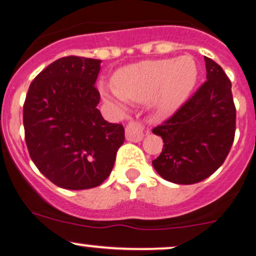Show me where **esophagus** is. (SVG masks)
I'll use <instances>...</instances> for the list:
<instances>
[{
	"mask_svg": "<svg viewBox=\"0 0 256 256\" xmlns=\"http://www.w3.org/2000/svg\"><path fill=\"white\" fill-rule=\"evenodd\" d=\"M144 135V126L138 121H129L128 124L126 126V138L128 141H138L142 140Z\"/></svg>",
	"mask_w": 256,
	"mask_h": 256,
	"instance_id": "esophagus-1",
	"label": "esophagus"
}]
</instances>
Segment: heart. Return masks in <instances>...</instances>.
Masks as SVG:
<instances>
[{
    "label": "heart",
    "mask_w": 256,
    "mask_h": 256,
    "mask_svg": "<svg viewBox=\"0 0 256 256\" xmlns=\"http://www.w3.org/2000/svg\"><path fill=\"white\" fill-rule=\"evenodd\" d=\"M197 76V65L188 56L176 60H144L118 70L114 76L115 89L102 85L100 91L110 102L122 103L124 98L138 103L150 100L158 112L170 114L188 100Z\"/></svg>",
    "instance_id": "heart-1"
}]
</instances>
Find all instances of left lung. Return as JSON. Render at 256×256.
Returning a JSON list of instances; mask_svg holds the SVG:
<instances>
[{
  "label": "left lung",
  "instance_id": "left-lung-1",
  "mask_svg": "<svg viewBox=\"0 0 256 256\" xmlns=\"http://www.w3.org/2000/svg\"><path fill=\"white\" fill-rule=\"evenodd\" d=\"M204 59L206 80L152 130L164 141L153 167L176 184L190 185L209 178L224 162L234 142L236 108L232 82L217 62Z\"/></svg>",
  "mask_w": 256,
  "mask_h": 256
}]
</instances>
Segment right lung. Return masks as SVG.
<instances>
[{"instance_id": "1", "label": "right lung", "mask_w": 256, "mask_h": 256, "mask_svg": "<svg viewBox=\"0 0 256 256\" xmlns=\"http://www.w3.org/2000/svg\"><path fill=\"white\" fill-rule=\"evenodd\" d=\"M100 65L77 56L58 59L34 78L24 103L30 159L48 180L68 190L102 184L124 142L121 123L106 121L97 109Z\"/></svg>"}]
</instances>
